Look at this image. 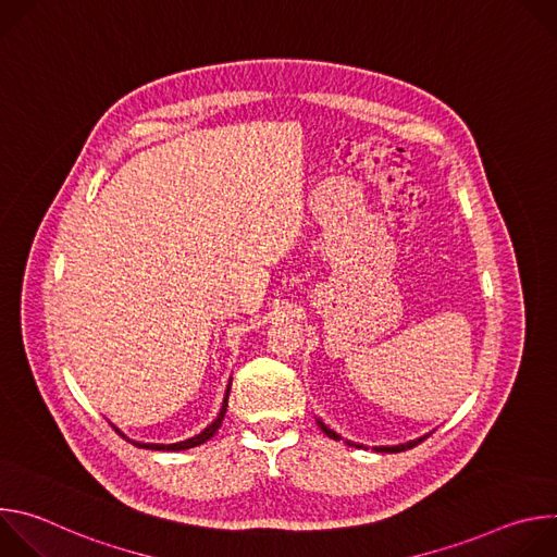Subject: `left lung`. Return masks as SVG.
Listing matches in <instances>:
<instances>
[{
    "label": "left lung",
    "mask_w": 557,
    "mask_h": 557,
    "mask_svg": "<svg viewBox=\"0 0 557 557\" xmlns=\"http://www.w3.org/2000/svg\"><path fill=\"white\" fill-rule=\"evenodd\" d=\"M320 428L331 436V438H335V441H339V436L333 432V430H329L322 421H320ZM423 438H419V441H412V443H406V445H396V447H376V451H406V449H412L414 445H419ZM348 445H352V443H348ZM355 447H359V445H355Z\"/></svg>",
    "instance_id": "1"
}]
</instances>
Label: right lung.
<instances>
[{
    "label": "right lung",
    "instance_id": "1",
    "mask_svg": "<svg viewBox=\"0 0 557 557\" xmlns=\"http://www.w3.org/2000/svg\"><path fill=\"white\" fill-rule=\"evenodd\" d=\"M226 399H228V389H226ZM226 399H224V406H222V410H220V414H218V419L209 425V428H205L198 436H194V438H187V441H181V443H174V445H151V443H138V441H129L125 434H121L116 428V432L123 436V438H127L132 445H136V447H143V449H165V451H181V449H189V447H196V445H202V443H207L215 432H218V428L222 425V419H224V412H226Z\"/></svg>",
    "mask_w": 557,
    "mask_h": 557
}]
</instances>
